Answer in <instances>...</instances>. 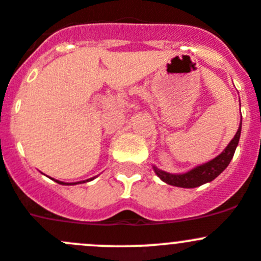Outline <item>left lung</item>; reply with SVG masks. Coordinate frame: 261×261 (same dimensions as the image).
<instances>
[{
	"label": "left lung",
	"mask_w": 261,
	"mask_h": 261,
	"mask_svg": "<svg viewBox=\"0 0 261 261\" xmlns=\"http://www.w3.org/2000/svg\"><path fill=\"white\" fill-rule=\"evenodd\" d=\"M241 128H242V120H241L237 133H236L234 137L232 138V141H230V142L228 143L227 147H225L217 158L213 159V160L195 166L193 169L188 170V172L186 173H179V174H177V173L173 174V173L164 172V170L159 169L158 166L155 165H152L153 172L156 173V175H158L163 182L168 183V185L170 186H175V187L195 188L198 187V186L205 185V183L212 182V180H214L215 178L229 165L230 160H232L233 155H234L236 147L238 146V141H240L241 136Z\"/></svg>",
	"instance_id": "8db88e82"
}]
</instances>
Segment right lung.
I'll use <instances>...</instances> for the list:
<instances>
[{
  "label": "right lung",
  "mask_w": 261,
  "mask_h": 261,
  "mask_svg": "<svg viewBox=\"0 0 261 261\" xmlns=\"http://www.w3.org/2000/svg\"><path fill=\"white\" fill-rule=\"evenodd\" d=\"M93 179V178H91V179H87V180H82V182H75V183H65V182H61V180H56V179H54L55 182H58L59 185H64V186H74V185H78V183H86V182H88V180H92Z\"/></svg>",
  "instance_id": "obj_1"
}]
</instances>
